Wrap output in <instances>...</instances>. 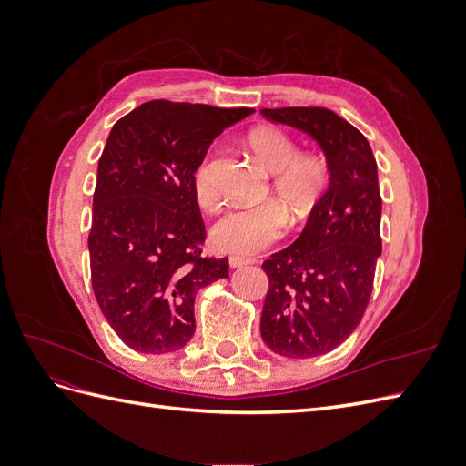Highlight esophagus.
I'll use <instances>...</instances> for the list:
<instances>
[{"mask_svg": "<svg viewBox=\"0 0 466 466\" xmlns=\"http://www.w3.org/2000/svg\"><path fill=\"white\" fill-rule=\"evenodd\" d=\"M252 264L250 258H243V257H229V266L231 268H241V266H248Z\"/></svg>", "mask_w": 466, "mask_h": 466, "instance_id": "esophagus-1", "label": "esophagus"}]
</instances>
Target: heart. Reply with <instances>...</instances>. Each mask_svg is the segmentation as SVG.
Returning a JSON list of instances; mask_svg holds the SVG:
<instances>
[{"instance_id": "b5f03b06", "label": "heart", "mask_w": 466, "mask_h": 466, "mask_svg": "<svg viewBox=\"0 0 466 466\" xmlns=\"http://www.w3.org/2000/svg\"><path fill=\"white\" fill-rule=\"evenodd\" d=\"M248 149L262 171L276 177L272 192L291 221L303 219L327 188L329 168L317 155L299 153L298 144L274 126H262L248 134ZM194 196L202 208H214L218 194L204 159L194 171ZM286 218L274 204L231 208L216 219L209 238L219 250L248 257L272 245L284 233Z\"/></svg>"}]
</instances>
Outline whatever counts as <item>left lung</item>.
I'll list each match as a JSON object with an SVG mask.
<instances>
[{"instance_id": "8db88e82", "label": "left lung", "mask_w": 466, "mask_h": 466, "mask_svg": "<svg viewBox=\"0 0 466 466\" xmlns=\"http://www.w3.org/2000/svg\"><path fill=\"white\" fill-rule=\"evenodd\" d=\"M260 112L307 134L329 167V188L299 237L262 264L270 281L260 317L264 344L284 358H315L358 329L371 298L383 206L377 163L365 136L332 110Z\"/></svg>"}]
</instances>
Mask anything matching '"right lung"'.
Returning <instances> with one entry per match:
<instances>
[{
	"label": "right lung",
	"instance_id": "1",
	"mask_svg": "<svg viewBox=\"0 0 466 466\" xmlns=\"http://www.w3.org/2000/svg\"><path fill=\"white\" fill-rule=\"evenodd\" d=\"M250 112L149 101L112 126L93 194L91 284L112 330L136 351L185 348L196 293L229 278L228 258H202L194 171L209 144Z\"/></svg>",
	"mask_w": 466,
	"mask_h": 466
}]
</instances>
